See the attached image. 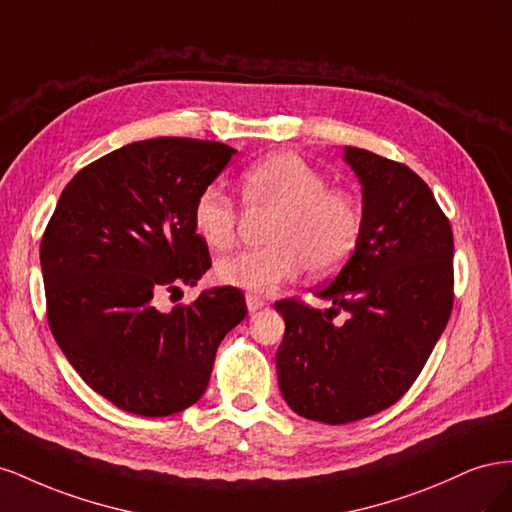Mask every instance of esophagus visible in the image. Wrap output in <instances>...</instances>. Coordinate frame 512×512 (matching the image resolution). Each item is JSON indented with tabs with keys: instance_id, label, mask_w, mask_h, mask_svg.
Returning <instances> with one entry per match:
<instances>
[{
	"instance_id": "obj_1",
	"label": "esophagus",
	"mask_w": 512,
	"mask_h": 512,
	"mask_svg": "<svg viewBox=\"0 0 512 512\" xmlns=\"http://www.w3.org/2000/svg\"><path fill=\"white\" fill-rule=\"evenodd\" d=\"M245 305H247V309H250V312H258V309H262L267 303H265V299L258 297V294H247Z\"/></svg>"
}]
</instances>
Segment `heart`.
Wrapping results in <instances>:
<instances>
[{
	"label": "heart",
	"instance_id": "b5f03b06",
	"mask_svg": "<svg viewBox=\"0 0 512 512\" xmlns=\"http://www.w3.org/2000/svg\"><path fill=\"white\" fill-rule=\"evenodd\" d=\"M243 205L271 213L262 250L243 252L215 267V280L256 294H269L299 277L329 275L348 260L361 235L354 200L327 190V179L297 153L262 158L241 175ZM192 224L209 250L224 252L237 241L239 213L218 185H205L194 198Z\"/></svg>",
	"mask_w": 512,
	"mask_h": 512
}]
</instances>
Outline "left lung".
<instances>
[{"mask_svg": "<svg viewBox=\"0 0 512 512\" xmlns=\"http://www.w3.org/2000/svg\"><path fill=\"white\" fill-rule=\"evenodd\" d=\"M363 192L361 235L344 269L316 292L331 309L277 301L286 331L275 354L282 397L327 425L393 406L421 374L453 309V230L406 164L344 147ZM351 314L333 325L338 307Z\"/></svg>", "mask_w": 512, "mask_h": 512, "instance_id": "obj_1", "label": "left lung"}]
</instances>
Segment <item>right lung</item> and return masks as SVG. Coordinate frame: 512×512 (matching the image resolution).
<instances>
[{"label": "right lung", "mask_w": 512, "mask_h": 512, "mask_svg": "<svg viewBox=\"0 0 512 512\" xmlns=\"http://www.w3.org/2000/svg\"><path fill=\"white\" fill-rule=\"evenodd\" d=\"M235 153L149 138L91 162L59 196L40 243L49 327L79 376L121 410L170 416L196 404L215 350L247 314L232 286L170 312L153 303L211 267L192 205Z\"/></svg>", "instance_id": "add662e5"}]
</instances>
